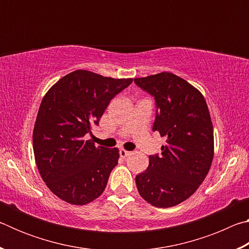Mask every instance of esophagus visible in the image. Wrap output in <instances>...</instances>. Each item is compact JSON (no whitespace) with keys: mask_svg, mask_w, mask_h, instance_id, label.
Masks as SVG:
<instances>
[{"mask_svg":"<svg viewBox=\"0 0 249 249\" xmlns=\"http://www.w3.org/2000/svg\"><path fill=\"white\" fill-rule=\"evenodd\" d=\"M120 155H121V157L125 158V157H127L128 155H130V151L125 150V149H121V150H120Z\"/></svg>","mask_w":249,"mask_h":249,"instance_id":"esophagus-1","label":"esophagus"}]
</instances>
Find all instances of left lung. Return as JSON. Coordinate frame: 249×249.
<instances>
[{"instance_id": "left-lung-1", "label": "left lung", "mask_w": 249, "mask_h": 249, "mask_svg": "<svg viewBox=\"0 0 249 249\" xmlns=\"http://www.w3.org/2000/svg\"><path fill=\"white\" fill-rule=\"evenodd\" d=\"M134 81L155 98L153 130L167 137L161 155L149 156L147 170L136 176L137 190L156 208H171L197 190L212 165L214 136L208 104L196 88L174 73Z\"/></svg>"}]
</instances>
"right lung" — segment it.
<instances>
[{
	"label": "right lung",
	"mask_w": 249,
	"mask_h": 249,
	"mask_svg": "<svg viewBox=\"0 0 249 249\" xmlns=\"http://www.w3.org/2000/svg\"><path fill=\"white\" fill-rule=\"evenodd\" d=\"M133 79H114L75 70L50 88L41 101L33 132L35 161L54 196L84 205L102 195L117 165V148L86 140L114 96Z\"/></svg>",
	"instance_id": "add662e5"
}]
</instances>
